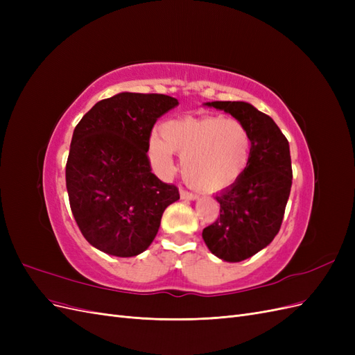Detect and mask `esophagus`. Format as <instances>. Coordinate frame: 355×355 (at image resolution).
I'll return each instance as SVG.
<instances>
[{"instance_id":"esophagus-1","label":"esophagus","mask_w":355,"mask_h":355,"mask_svg":"<svg viewBox=\"0 0 355 355\" xmlns=\"http://www.w3.org/2000/svg\"><path fill=\"white\" fill-rule=\"evenodd\" d=\"M180 198H182V200L194 201V200H197V198H198V196H197V194H194V192H189V191L182 189V191H180Z\"/></svg>"}]
</instances>
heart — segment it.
<instances>
[{"instance_id":"b5f03b06","label":"heart","mask_w":355,"mask_h":355,"mask_svg":"<svg viewBox=\"0 0 355 355\" xmlns=\"http://www.w3.org/2000/svg\"><path fill=\"white\" fill-rule=\"evenodd\" d=\"M173 153L182 155V176L189 185L216 191L234 184L244 173L252 137L244 124L234 118L185 116L167 121L163 136L149 137L148 157L157 175H171Z\"/></svg>"}]
</instances>
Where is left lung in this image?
I'll return each instance as SVG.
<instances>
[{"instance_id": "obj_1", "label": "left lung", "mask_w": 355, "mask_h": 355, "mask_svg": "<svg viewBox=\"0 0 355 355\" xmlns=\"http://www.w3.org/2000/svg\"><path fill=\"white\" fill-rule=\"evenodd\" d=\"M231 114L249 130L252 153L244 173L216 194L218 220L202 230L209 250L225 262L249 259L280 231L292 188V159L286 136L271 116L247 102H206Z\"/></svg>"}]
</instances>
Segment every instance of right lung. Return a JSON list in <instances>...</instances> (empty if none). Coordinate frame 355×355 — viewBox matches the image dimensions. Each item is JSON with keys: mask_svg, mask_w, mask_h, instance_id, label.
Here are the masks:
<instances>
[{"mask_svg": "<svg viewBox=\"0 0 355 355\" xmlns=\"http://www.w3.org/2000/svg\"><path fill=\"white\" fill-rule=\"evenodd\" d=\"M178 105L166 94L123 92L96 103L75 127L67 189L75 222L98 250L141 254L179 200L175 185L151 173L146 155L155 121Z\"/></svg>", "mask_w": 355, "mask_h": 355, "instance_id": "right-lung-1", "label": "right lung"}]
</instances>
